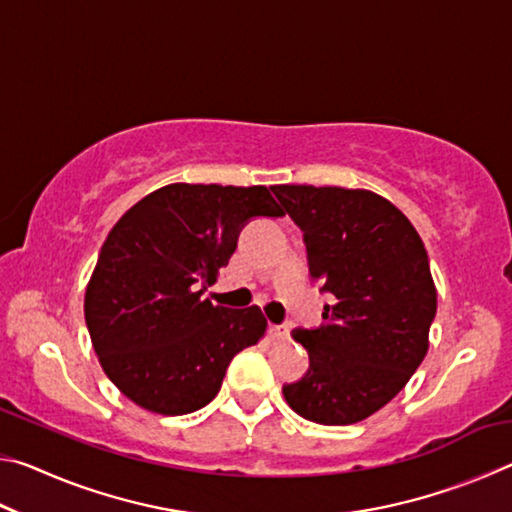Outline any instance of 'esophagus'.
I'll return each mask as SVG.
<instances>
[{"label":"esophagus","mask_w":512,"mask_h":512,"mask_svg":"<svg viewBox=\"0 0 512 512\" xmlns=\"http://www.w3.org/2000/svg\"><path fill=\"white\" fill-rule=\"evenodd\" d=\"M268 332H271V336L275 341H284V339H289V325H271V329H268Z\"/></svg>","instance_id":"34e87169"}]
</instances>
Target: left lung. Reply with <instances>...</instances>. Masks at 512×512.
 <instances>
[{"mask_svg": "<svg viewBox=\"0 0 512 512\" xmlns=\"http://www.w3.org/2000/svg\"><path fill=\"white\" fill-rule=\"evenodd\" d=\"M305 232L309 273L334 296L325 325L293 329L309 370L282 388L305 420L354 424L402 391L427 357L436 284L413 223L368 189L275 185Z\"/></svg>", "mask_w": 512, "mask_h": 512, "instance_id": "8db88e82", "label": "left lung"}]
</instances>
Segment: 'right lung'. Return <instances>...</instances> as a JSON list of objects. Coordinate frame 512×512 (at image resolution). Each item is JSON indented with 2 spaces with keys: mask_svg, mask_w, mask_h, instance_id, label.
<instances>
[{
  "mask_svg": "<svg viewBox=\"0 0 512 512\" xmlns=\"http://www.w3.org/2000/svg\"><path fill=\"white\" fill-rule=\"evenodd\" d=\"M264 185L160 187L137 201L103 241L85 289V323L108 379L160 415L210 404L232 357L264 339L257 305L203 298L253 216H282Z\"/></svg>",
  "mask_w": 512,
  "mask_h": 512,
  "instance_id": "obj_1",
  "label": "right lung"
}]
</instances>
